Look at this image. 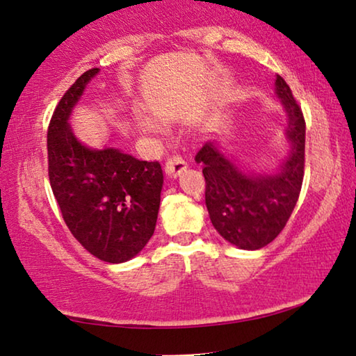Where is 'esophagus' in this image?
<instances>
[{"label":"esophagus","mask_w":356,"mask_h":356,"mask_svg":"<svg viewBox=\"0 0 356 356\" xmlns=\"http://www.w3.org/2000/svg\"><path fill=\"white\" fill-rule=\"evenodd\" d=\"M185 170H186V163H185V160L182 159V156L174 155V156H170V159L166 160L165 171H166V174L170 177H177Z\"/></svg>","instance_id":"esophagus-1"}]
</instances>
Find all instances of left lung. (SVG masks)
I'll return each mask as SVG.
<instances>
[{"mask_svg": "<svg viewBox=\"0 0 356 356\" xmlns=\"http://www.w3.org/2000/svg\"><path fill=\"white\" fill-rule=\"evenodd\" d=\"M276 94L289 114L287 136L292 150L282 171L252 176L238 171L213 143L196 154L204 163L206 206L216 231L242 250H259L280 236L297 206L305 176L306 122L284 78L276 75Z\"/></svg>", "mask_w": 356, "mask_h": 356, "instance_id": "obj_1", "label": "left lung"}]
</instances>
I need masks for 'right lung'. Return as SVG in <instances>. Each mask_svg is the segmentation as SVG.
Returning a JSON list of instances; mask_svg holds the SVG:
<instances>
[{"label":"right lung","instance_id":"add662e5","mask_svg":"<svg viewBox=\"0 0 356 356\" xmlns=\"http://www.w3.org/2000/svg\"><path fill=\"white\" fill-rule=\"evenodd\" d=\"M99 69L65 91L48 125V179L63 218L80 245L100 261L125 262L155 231L163 172L118 149L84 147L67 124L70 111Z\"/></svg>","mask_w":356,"mask_h":356}]
</instances>
